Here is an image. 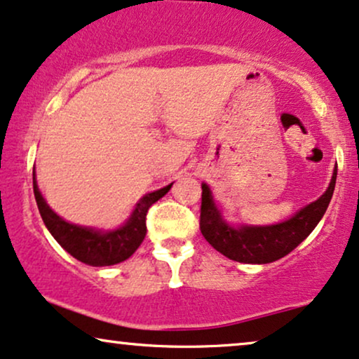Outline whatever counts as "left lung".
I'll return each instance as SVG.
<instances>
[{"label":"left lung","mask_w":359,"mask_h":359,"mask_svg":"<svg viewBox=\"0 0 359 359\" xmlns=\"http://www.w3.org/2000/svg\"><path fill=\"white\" fill-rule=\"evenodd\" d=\"M337 172L318 201L308 203L297 213L273 225H235L225 220L213 201L212 190L202 184L201 232L208 243L230 260L240 263H271L288 255L313 232L333 197Z\"/></svg>","instance_id":"1"}]
</instances>
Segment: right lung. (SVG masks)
<instances>
[{
    "instance_id": "right-lung-1",
    "label": "right lung",
    "mask_w": 359,
    "mask_h": 359,
    "mask_svg": "<svg viewBox=\"0 0 359 359\" xmlns=\"http://www.w3.org/2000/svg\"><path fill=\"white\" fill-rule=\"evenodd\" d=\"M174 182L146 194L135 203L134 210L130 212L129 219L124 224L117 229L102 230L94 229V226L71 224V222H66L62 217H59L44 201L38 182H36V174H33L34 198L38 203L41 219H43L49 233L69 255L90 266H111L127 260L133 255L139 248V245L142 243V240L146 238V215L149 207L156 203L158 198L164 197Z\"/></svg>"
}]
</instances>
